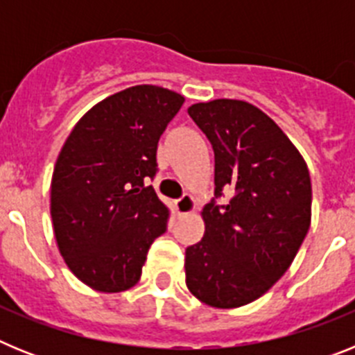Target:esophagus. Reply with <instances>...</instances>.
I'll use <instances>...</instances> for the list:
<instances>
[{
	"label": "esophagus",
	"mask_w": 355,
	"mask_h": 355,
	"mask_svg": "<svg viewBox=\"0 0 355 355\" xmlns=\"http://www.w3.org/2000/svg\"><path fill=\"white\" fill-rule=\"evenodd\" d=\"M174 208L180 215H188V213H192L193 208H196V199L192 196H183L181 199L174 200Z\"/></svg>",
	"instance_id": "esophagus-1"
}]
</instances>
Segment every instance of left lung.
Masks as SVG:
<instances>
[{
    "label": "left lung",
    "instance_id": "left-lung-1",
    "mask_svg": "<svg viewBox=\"0 0 355 355\" xmlns=\"http://www.w3.org/2000/svg\"><path fill=\"white\" fill-rule=\"evenodd\" d=\"M190 117L215 150V196L205 236L184 254L187 288L200 302L231 309L254 302L290 268L311 224L306 159L258 106L240 99L196 103Z\"/></svg>",
    "mask_w": 355,
    "mask_h": 355
}]
</instances>
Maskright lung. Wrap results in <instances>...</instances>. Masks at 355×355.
Instances as JSON below:
<instances>
[{
	"label": "right lung",
	"instance_id": "obj_1",
	"mask_svg": "<svg viewBox=\"0 0 355 355\" xmlns=\"http://www.w3.org/2000/svg\"><path fill=\"white\" fill-rule=\"evenodd\" d=\"M184 97L156 85H135L94 105L76 122L56 158L51 218L69 270L101 293L140 281L168 209L146 187L156 174L158 140Z\"/></svg>",
	"mask_w": 355,
	"mask_h": 355
}]
</instances>
